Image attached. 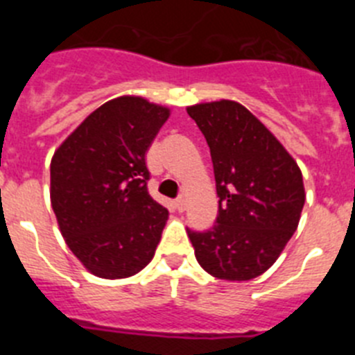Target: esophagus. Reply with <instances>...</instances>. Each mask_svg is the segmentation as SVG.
<instances>
[{
    "label": "esophagus",
    "instance_id": "esophagus-1",
    "mask_svg": "<svg viewBox=\"0 0 355 355\" xmlns=\"http://www.w3.org/2000/svg\"><path fill=\"white\" fill-rule=\"evenodd\" d=\"M175 209L181 213L187 209V199H184V197H178V199H175Z\"/></svg>",
    "mask_w": 355,
    "mask_h": 355
}]
</instances>
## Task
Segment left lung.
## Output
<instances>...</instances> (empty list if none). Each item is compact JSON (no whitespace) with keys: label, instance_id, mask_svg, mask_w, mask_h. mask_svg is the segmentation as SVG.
Instances as JSON below:
<instances>
[{"label":"left lung","instance_id":"8db88e82","mask_svg":"<svg viewBox=\"0 0 355 355\" xmlns=\"http://www.w3.org/2000/svg\"><path fill=\"white\" fill-rule=\"evenodd\" d=\"M209 146L218 215L206 231L187 229L199 265L213 277L249 281L283 252L304 208L299 165L270 131L234 101L188 106Z\"/></svg>","mask_w":355,"mask_h":355}]
</instances>
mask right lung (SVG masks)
Returning <instances> with one entry per match:
<instances>
[{
  "label": "right lung",
  "mask_w": 355,
  "mask_h": 355,
  "mask_svg": "<svg viewBox=\"0 0 355 355\" xmlns=\"http://www.w3.org/2000/svg\"><path fill=\"white\" fill-rule=\"evenodd\" d=\"M167 119L165 106L117 97L53 155L51 206L62 236L97 277H130L155 256L168 211L147 192L146 153Z\"/></svg>",
  "instance_id": "add662e5"
}]
</instances>
